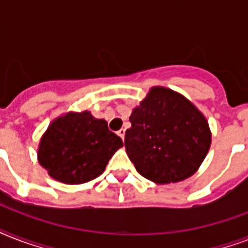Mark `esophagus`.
<instances>
[{"label":"esophagus","instance_id":"34e87169","mask_svg":"<svg viewBox=\"0 0 248 248\" xmlns=\"http://www.w3.org/2000/svg\"><path fill=\"white\" fill-rule=\"evenodd\" d=\"M124 132H126V130H124V128H121L120 131L117 132V134H118V135H120L121 138H122V140L124 139Z\"/></svg>","mask_w":248,"mask_h":248}]
</instances>
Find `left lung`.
<instances>
[{
  "mask_svg": "<svg viewBox=\"0 0 248 248\" xmlns=\"http://www.w3.org/2000/svg\"><path fill=\"white\" fill-rule=\"evenodd\" d=\"M124 147L140 175L158 184L188 179L203 162L211 132L203 114L180 93L153 87L130 116Z\"/></svg>",
  "mask_w": 248,
  "mask_h": 248,
  "instance_id": "1",
  "label": "left lung"
}]
</instances>
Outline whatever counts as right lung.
I'll use <instances>...</instances> for the list:
<instances>
[{
  "label": "right lung",
  "mask_w": 248,
  "mask_h": 248,
  "mask_svg": "<svg viewBox=\"0 0 248 248\" xmlns=\"http://www.w3.org/2000/svg\"><path fill=\"white\" fill-rule=\"evenodd\" d=\"M124 141L105 120L90 112L59 117L45 132L38 161L48 175L65 184H82L97 177Z\"/></svg>",
  "instance_id": "add662e5"
}]
</instances>
